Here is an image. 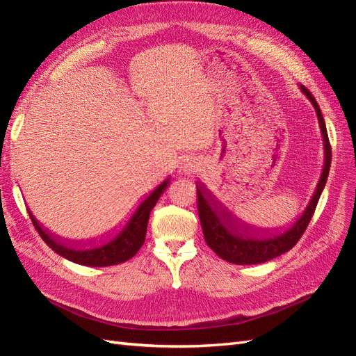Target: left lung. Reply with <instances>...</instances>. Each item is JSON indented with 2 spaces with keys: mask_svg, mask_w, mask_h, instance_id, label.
<instances>
[{
  "mask_svg": "<svg viewBox=\"0 0 356 356\" xmlns=\"http://www.w3.org/2000/svg\"><path fill=\"white\" fill-rule=\"evenodd\" d=\"M300 89L303 90L309 101L314 104L315 111L318 114L321 132L322 136H324L325 163L314 197H312L309 207L306 208L303 215H301L293 225H289L284 232H277L272 234L252 232L250 227H246V225L241 224L238 220H234L227 211H224L220 207V204H217V202L203 190L202 186H196L199 218L202 224L204 242L211 246V250L215 254L221 257L225 261L233 264H260L268 260H273L275 257L282 255L286 251H289L291 248H294V245L306 232L312 217H314L321 193L324 190L328 178L331 165V145L327 134L325 120L324 117H322L316 99L303 84H300Z\"/></svg>",
  "mask_w": 356,
  "mask_h": 356,
  "instance_id": "1",
  "label": "left lung"
}]
</instances>
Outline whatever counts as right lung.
<instances>
[{
	"label": "right lung",
	"mask_w": 356,
	"mask_h": 356,
	"mask_svg": "<svg viewBox=\"0 0 356 356\" xmlns=\"http://www.w3.org/2000/svg\"><path fill=\"white\" fill-rule=\"evenodd\" d=\"M169 182V178L165 179L157 188H154V191L149 193V195L138 204L131 217L124 222V225H122V229L114 236H111L108 241H104L95 245H70L68 242L56 239L55 236L47 233L34 218V215L28 211L29 218L32 224H34L38 234L41 236V239L44 241L53 251L62 255L63 258H67V260L90 267H106L120 264L131 260V258L139 251V248L143 246L145 241L149 212L156 207L161 193L168 188Z\"/></svg>",
	"instance_id": "add662e5"
}]
</instances>
